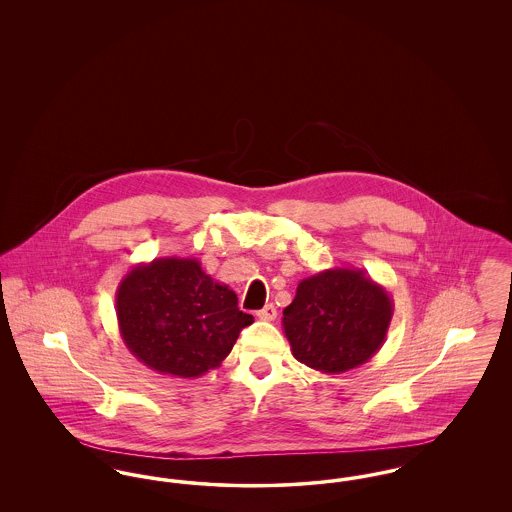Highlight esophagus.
Here are the masks:
<instances>
[{"instance_id": "obj_1", "label": "esophagus", "mask_w": 512, "mask_h": 512, "mask_svg": "<svg viewBox=\"0 0 512 512\" xmlns=\"http://www.w3.org/2000/svg\"><path fill=\"white\" fill-rule=\"evenodd\" d=\"M257 317L261 320H274L276 318V307L272 303H268L261 311H257Z\"/></svg>"}]
</instances>
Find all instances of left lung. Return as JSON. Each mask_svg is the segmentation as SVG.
I'll return each mask as SVG.
<instances>
[{
    "label": "left lung",
    "mask_w": 512,
    "mask_h": 512,
    "mask_svg": "<svg viewBox=\"0 0 512 512\" xmlns=\"http://www.w3.org/2000/svg\"><path fill=\"white\" fill-rule=\"evenodd\" d=\"M393 299L359 268H328L297 284L282 326L293 357L318 372L365 365L384 345Z\"/></svg>",
    "instance_id": "obj_1"
}]
</instances>
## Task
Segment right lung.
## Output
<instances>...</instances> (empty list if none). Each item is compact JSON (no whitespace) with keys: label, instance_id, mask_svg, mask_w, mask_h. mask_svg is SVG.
I'll use <instances>...</instances> for the list:
<instances>
[{"label":"right lung","instance_id":"obj_1","mask_svg":"<svg viewBox=\"0 0 512 512\" xmlns=\"http://www.w3.org/2000/svg\"><path fill=\"white\" fill-rule=\"evenodd\" d=\"M115 301L128 351L174 378H199L219 368L253 322L238 309V295L205 274L197 259L161 257L130 268Z\"/></svg>","mask_w":512,"mask_h":512}]
</instances>
